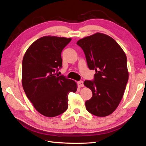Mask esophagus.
I'll return each instance as SVG.
<instances>
[{"mask_svg": "<svg viewBox=\"0 0 146 146\" xmlns=\"http://www.w3.org/2000/svg\"><path fill=\"white\" fill-rule=\"evenodd\" d=\"M78 85L79 87H83V86H84V84H83V81L78 82Z\"/></svg>", "mask_w": 146, "mask_h": 146, "instance_id": "34e87169", "label": "esophagus"}]
</instances>
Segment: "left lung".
<instances>
[{
  "instance_id": "left-lung-1",
  "label": "left lung",
  "mask_w": 146,
  "mask_h": 146,
  "mask_svg": "<svg viewBox=\"0 0 146 146\" xmlns=\"http://www.w3.org/2000/svg\"><path fill=\"white\" fill-rule=\"evenodd\" d=\"M76 44L84 52L89 69L96 72L94 80L84 82L92 92L85 102L86 110L97 117L109 115L120 104L128 82L125 52L113 38L99 33Z\"/></svg>"
}]
</instances>
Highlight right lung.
I'll list each match as a JSON object with an SVG mask.
<instances>
[{
	"label": "right lung",
	"instance_id": "right-lung-1",
	"mask_svg": "<svg viewBox=\"0 0 146 146\" xmlns=\"http://www.w3.org/2000/svg\"><path fill=\"white\" fill-rule=\"evenodd\" d=\"M71 38L44 36L27 49L23 60L22 83L36 110L46 117L59 115L67 110L68 94L76 92L73 80L60 76L61 52Z\"/></svg>",
	"mask_w": 146,
	"mask_h": 146
}]
</instances>
